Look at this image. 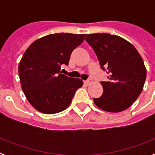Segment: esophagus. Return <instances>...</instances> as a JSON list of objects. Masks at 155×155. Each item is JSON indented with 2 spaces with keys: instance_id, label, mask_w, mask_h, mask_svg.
Masks as SVG:
<instances>
[{
  "instance_id": "esophagus-1",
  "label": "esophagus",
  "mask_w": 155,
  "mask_h": 155,
  "mask_svg": "<svg viewBox=\"0 0 155 155\" xmlns=\"http://www.w3.org/2000/svg\"><path fill=\"white\" fill-rule=\"evenodd\" d=\"M84 84H86V85H89L90 84H91V83H92V80H91V79H88V80H87V81H84Z\"/></svg>"
}]
</instances>
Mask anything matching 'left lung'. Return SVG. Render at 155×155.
<instances>
[{
	"label": "left lung",
	"instance_id": "1",
	"mask_svg": "<svg viewBox=\"0 0 155 155\" xmlns=\"http://www.w3.org/2000/svg\"><path fill=\"white\" fill-rule=\"evenodd\" d=\"M85 40L92 47L101 68L108 74L102 81L103 93L94 104L110 113L128 109L143 90L147 71L137 49L126 39L107 33L87 34Z\"/></svg>",
	"mask_w": 155,
	"mask_h": 155
}]
</instances>
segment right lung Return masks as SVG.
I'll use <instances>...</instances> for the list:
<instances>
[{"label": "right lung", "instance_id": "1", "mask_svg": "<svg viewBox=\"0 0 155 155\" xmlns=\"http://www.w3.org/2000/svg\"><path fill=\"white\" fill-rule=\"evenodd\" d=\"M84 39V34L56 33L34 41L24 53L18 66L21 88L36 110L54 114L71 103L83 81L63 74L61 67Z\"/></svg>", "mask_w": 155, "mask_h": 155}]
</instances>
